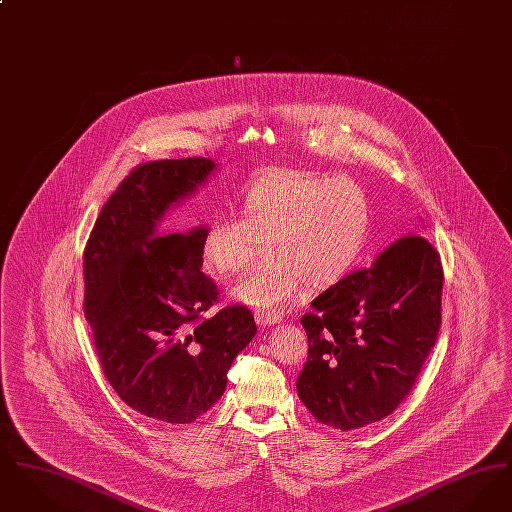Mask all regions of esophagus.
I'll list each match as a JSON object with an SVG mask.
<instances>
[{"mask_svg": "<svg viewBox=\"0 0 512 512\" xmlns=\"http://www.w3.org/2000/svg\"><path fill=\"white\" fill-rule=\"evenodd\" d=\"M282 317L280 315H272V313H259L257 315V322L261 324V326H270V324H276V322H280Z\"/></svg>", "mask_w": 512, "mask_h": 512, "instance_id": "1", "label": "esophagus"}]
</instances>
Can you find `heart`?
I'll return each mask as SVG.
<instances>
[{"label":"heart","mask_w":512,"mask_h":512,"mask_svg":"<svg viewBox=\"0 0 512 512\" xmlns=\"http://www.w3.org/2000/svg\"><path fill=\"white\" fill-rule=\"evenodd\" d=\"M242 219L217 217L203 230L199 257L217 276L244 270L259 244L267 261L230 288V297L259 313H282L309 284L343 280L359 261L370 232V201L351 178L305 169H274L249 184Z\"/></svg>","instance_id":"1"}]
</instances>
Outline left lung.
I'll return each instance as SVG.
<instances>
[{
    "label": "left lung",
    "mask_w": 512,
    "mask_h": 512,
    "mask_svg": "<svg viewBox=\"0 0 512 512\" xmlns=\"http://www.w3.org/2000/svg\"><path fill=\"white\" fill-rule=\"evenodd\" d=\"M441 290L438 251L409 234L313 299L297 393L318 422L349 432L399 407L438 340Z\"/></svg>",
    "instance_id": "left-lung-1"
}]
</instances>
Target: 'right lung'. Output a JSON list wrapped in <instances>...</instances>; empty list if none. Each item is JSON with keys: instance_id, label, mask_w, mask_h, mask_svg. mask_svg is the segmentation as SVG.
Wrapping results in <instances>:
<instances>
[{"instance_id": "1", "label": "right lung", "mask_w": 512, "mask_h": 512, "mask_svg": "<svg viewBox=\"0 0 512 512\" xmlns=\"http://www.w3.org/2000/svg\"><path fill=\"white\" fill-rule=\"evenodd\" d=\"M213 171L205 157L138 165L105 201L84 249V315L103 374L128 407L169 424H190L219 401L257 332L244 305L209 313L219 288L201 272L205 228L157 230Z\"/></svg>"}]
</instances>
